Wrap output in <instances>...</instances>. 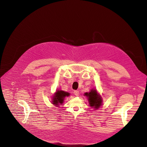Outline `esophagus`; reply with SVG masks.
I'll use <instances>...</instances> for the list:
<instances>
[{
    "mask_svg": "<svg viewBox=\"0 0 147 147\" xmlns=\"http://www.w3.org/2000/svg\"><path fill=\"white\" fill-rule=\"evenodd\" d=\"M74 95L76 96H79V91H74Z\"/></svg>",
    "mask_w": 147,
    "mask_h": 147,
    "instance_id": "obj_1",
    "label": "esophagus"
}]
</instances>
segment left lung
<instances>
[{"label":"left lung","mask_w":147,"mask_h":147,"mask_svg":"<svg viewBox=\"0 0 147 147\" xmlns=\"http://www.w3.org/2000/svg\"><path fill=\"white\" fill-rule=\"evenodd\" d=\"M84 95L87 96L90 106L95 110L99 109L102 106V98L96 89L92 88L90 92H86Z\"/></svg>","instance_id":"obj_1"}]
</instances>
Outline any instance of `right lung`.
<instances>
[{"mask_svg":"<svg viewBox=\"0 0 147 147\" xmlns=\"http://www.w3.org/2000/svg\"><path fill=\"white\" fill-rule=\"evenodd\" d=\"M69 95L70 93L67 92L63 91L60 90H56L52 97V103L56 107H59L60 105H62L63 103L65 97L69 96Z\"/></svg>","mask_w":147,"mask_h":147,"instance_id":"add662e5","label":"right lung"}]
</instances>
